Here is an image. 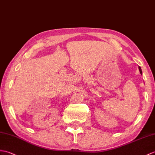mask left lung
<instances>
[{"label":"left lung","mask_w":155,"mask_h":155,"mask_svg":"<svg viewBox=\"0 0 155 155\" xmlns=\"http://www.w3.org/2000/svg\"><path fill=\"white\" fill-rule=\"evenodd\" d=\"M139 71H140V73H141L142 74V71H141V68L139 67Z\"/></svg>","instance_id":"obj_1"}]
</instances>
